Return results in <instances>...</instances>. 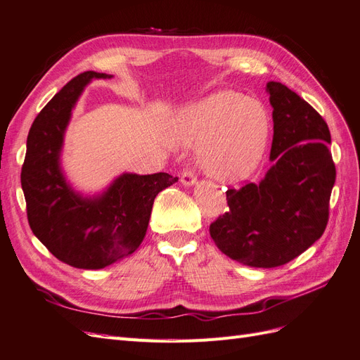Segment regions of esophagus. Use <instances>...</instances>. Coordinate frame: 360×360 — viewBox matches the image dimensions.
Wrapping results in <instances>:
<instances>
[{
	"label": "esophagus",
	"instance_id": "1",
	"mask_svg": "<svg viewBox=\"0 0 360 360\" xmlns=\"http://www.w3.org/2000/svg\"><path fill=\"white\" fill-rule=\"evenodd\" d=\"M196 181H198L196 173L193 172V170H188V169H187V170L182 172V174H181V182L184 184V186L191 187V186H195Z\"/></svg>",
	"mask_w": 360,
	"mask_h": 360
}]
</instances>
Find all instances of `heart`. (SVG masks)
Returning a JSON list of instances; mask_svg holds the SVG:
<instances>
[{
    "label": "heart",
    "mask_w": 360,
    "mask_h": 360,
    "mask_svg": "<svg viewBox=\"0 0 360 360\" xmlns=\"http://www.w3.org/2000/svg\"><path fill=\"white\" fill-rule=\"evenodd\" d=\"M271 132L266 109L236 91H219L184 118L181 141L202 146L200 164L216 179L236 182L259 167Z\"/></svg>",
    "instance_id": "heart-1"
}]
</instances>
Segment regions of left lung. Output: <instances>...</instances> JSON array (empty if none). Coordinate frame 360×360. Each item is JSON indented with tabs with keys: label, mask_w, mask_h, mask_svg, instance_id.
<instances>
[{
	"label": "left lung",
	"mask_w": 360,
	"mask_h": 360,
	"mask_svg": "<svg viewBox=\"0 0 360 360\" xmlns=\"http://www.w3.org/2000/svg\"><path fill=\"white\" fill-rule=\"evenodd\" d=\"M266 91L274 164L259 184L228 188L226 213L210 225V236L229 259L268 269L289 263L326 231L336 169L324 118L280 82Z\"/></svg>",
	"instance_id": "1"
}]
</instances>
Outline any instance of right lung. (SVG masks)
Wrapping results in <instances>:
<instances>
[{
	"mask_svg": "<svg viewBox=\"0 0 360 360\" xmlns=\"http://www.w3.org/2000/svg\"><path fill=\"white\" fill-rule=\"evenodd\" d=\"M85 71L54 96L34 118L27 136L21 186L33 234L58 260L79 269H103L141 245L153 200L178 178L169 173H123L101 193L84 198L60 169L63 135L71 110L92 79Z\"/></svg>",
	"mask_w": 360,
	"mask_h": 360,
	"instance_id": "1",
	"label": "right lung"
}]
</instances>
